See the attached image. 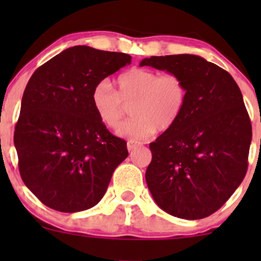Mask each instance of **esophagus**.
<instances>
[{
  "instance_id": "esophagus-1",
  "label": "esophagus",
  "mask_w": 261,
  "mask_h": 261,
  "mask_svg": "<svg viewBox=\"0 0 261 261\" xmlns=\"http://www.w3.org/2000/svg\"><path fill=\"white\" fill-rule=\"evenodd\" d=\"M139 146H141V142H137V141H135V140L127 141V149H128V151H133V149L139 147Z\"/></svg>"
}]
</instances>
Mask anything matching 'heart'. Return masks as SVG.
Segmentation results:
<instances>
[{"label": "heart", "instance_id": "b5f03b06", "mask_svg": "<svg viewBox=\"0 0 261 261\" xmlns=\"http://www.w3.org/2000/svg\"><path fill=\"white\" fill-rule=\"evenodd\" d=\"M118 89L108 81L93 88L91 100L95 114L106 126L116 130L121 126L125 107L130 106L134 116L124 124L119 135L133 140H146L168 130L180 118L188 98V88L180 76L147 68L135 67L118 77Z\"/></svg>", "mask_w": 261, "mask_h": 261}]
</instances>
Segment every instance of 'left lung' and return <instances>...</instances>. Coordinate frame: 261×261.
<instances>
[{
    "mask_svg": "<svg viewBox=\"0 0 261 261\" xmlns=\"http://www.w3.org/2000/svg\"><path fill=\"white\" fill-rule=\"evenodd\" d=\"M140 66L178 74L188 88L180 118L149 143V191L172 216L207 217L232 196L248 169L251 124L241 89L227 71L196 55L151 56Z\"/></svg>",
    "mask_w": 261,
    "mask_h": 261,
    "instance_id": "obj_1",
    "label": "left lung"
}]
</instances>
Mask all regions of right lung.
<instances>
[{"label":"right lung","mask_w":261,"mask_h":261,"mask_svg":"<svg viewBox=\"0 0 261 261\" xmlns=\"http://www.w3.org/2000/svg\"><path fill=\"white\" fill-rule=\"evenodd\" d=\"M128 64L127 54L79 45L54 56L29 80L14 146L22 180L47 207L71 214L97 205L127 157L126 142L99 120L91 95Z\"/></svg>","instance_id":"obj_1"}]
</instances>
